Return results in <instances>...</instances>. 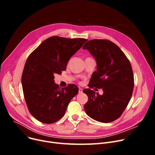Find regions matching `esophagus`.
Segmentation results:
<instances>
[{
    "mask_svg": "<svg viewBox=\"0 0 155 155\" xmlns=\"http://www.w3.org/2000/svg\"><path fill=\"white\" fill-rule=\"evenodd\" d=\"M83 92V89L82 88H78V93L79 94H82Z\"/></svg>",
    "mask_w": 155,
    "mask_h": 155,
    "instance_id": "1",
    "label": "esophagus"
}]
</instances>
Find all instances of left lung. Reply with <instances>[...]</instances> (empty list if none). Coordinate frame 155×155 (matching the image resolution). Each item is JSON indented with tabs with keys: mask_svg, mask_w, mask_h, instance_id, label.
Returning <instances> with one entry per match:
<instances>
[{
	"mask_svg": "<svg viewBox=\"0 0 155 155\" xmlns=\"http://www.w3.org/2000/svg\"><path fill=\"white\" fill-rule=\"evenodd\" d=\"M83 49L89 51L97 61L88 87L102 88L99 95L90 88L84 89L88 101L84 105L87 114L101 123L118 119L128 105L133 92L134 75L131 64L116 44L107 39H92Z\"/></svg>",
	"mask_w": 155,
	"mask_h": 155,
	"instance_id": "left-lung-1",
	"label": "left lung"
}]
</instances>
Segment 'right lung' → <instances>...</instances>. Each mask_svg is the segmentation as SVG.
Instances as JSON below:
<instances>
[{"mask_svg": "<svg viewBox=\"0 0 155 155\" xmlns=\"http://www.w3.org/2000/svg\"><path fill=\"white\" fill-rule=\"evenodd\" d=\"M87 39L60 36L48 38L32 51L26 61L21 82L31 114L45 124H51L64 114L78 92L75 84L59 88L54 75L66 70L68 61Z\"/></svg>", "mask_w": 155, "mask_h": 155, "instance_id": "add662e5", "label": "right lung"}]
</instances>
